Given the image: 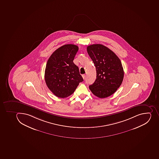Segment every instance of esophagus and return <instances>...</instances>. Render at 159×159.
I'll list each match as a JSON object with an SVG mask.
<instances>
[{
  "label": "esophagus",
  "instance_id": "obj_1",
  "mask_svg": "<svg viewBox=\"0 0 159 159\" xmlns=\"http://www.w3.org/2000/svg\"><path fill=\"white\" fill-rule=\"evenodd\" d=\"M82 77H83V79H85V77H86V75H82Z\"/></svg>",
  "mask_w": 159,
  "mask_h": 159
}]
</instances>
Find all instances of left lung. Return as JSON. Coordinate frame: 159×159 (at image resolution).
I'll list each match as a JSON object with an SVG mask.
<instances>
[{
  "instance_id": "1",
  "label": "left lung",
  "mask_w": 159,
  "mask_h": 159,
  "mask_svg": "<svg viewBox=\"0 0 159 159\" xmlns=\"http://www.w3.org/2000/svg\"><path fill=\"white\" fill-rule=\"evenodd\" d=\"M87 50L97 73L95 81L89 88L99 98L109 97L123 82L124 72L122 63L115 52L102 44H92L87 47Z\"/></svg>"
}]
</instances>
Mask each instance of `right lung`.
I'll list each match as a JSON object with an SVG mask.
<instances>
[{
    "instance_id": "obj_1",
    "label": "right lung",
    "mask_w": 159,
    "mask_h": 159,
    "mask_svg": "<svg viewBox=\"0 0 159 159\" xmlns=\"http://www.w3.org/2000/svg\"><path fill=\"white\" fill-rule=\"evenodd\" d=\"M78 50L76 45L65 44L57 48L48 61L44 73L46 84L59 98L71 95L84 80L73 61Z\"/></svg>"
}]
</instances>
